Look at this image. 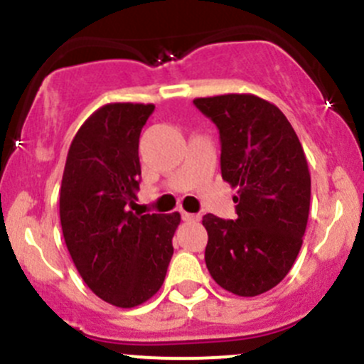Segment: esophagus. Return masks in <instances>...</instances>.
I'll return each mask as SVG.
<instances>
[{
    "mask_svg": "<svg viewBox=\"0 0 364 364\" xmlns=\"http://www.w3.org/2000/svg\"><path fill=\"white\" fill-rule=\"evenodd\" d=\"M181 216H183V220H185V222H190V223L200 222V216H199V215H193V213H186V211H183V213H181Z\"/></svg>",
    "mask_w": 364,
    "mask_h": 364,
    "instance_id": "obj_1",
    "label": "esophagus"
}]
</instances>
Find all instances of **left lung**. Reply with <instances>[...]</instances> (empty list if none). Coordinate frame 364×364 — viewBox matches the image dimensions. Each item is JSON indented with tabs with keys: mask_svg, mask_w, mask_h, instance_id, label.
Masks as SVG:
<instances>
[{
	"mask_svg": "<svg viewBox=\"0 0 364 364\" xmlns=\"http://www.w3.org/2000/svg\"><path fill=\"white\" fill-rule=\"evenodd\" d=\"M218 127L223 181L237 188V218L205 215V266L213 280L236 296L277 287L303 245L310 211V171L285 114L250 93L196 98Z\"/></svg>",
	"mask_w": 364,
	"mask_h": 364,
	"instance_id": "8db88e82",
	"label": "left lung"
}]
</instances>
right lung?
<instances>
[{"mask_svg": "<svg viewBox=\"0 0 364 364\" xmlns=\"http://www.w3.org/2000/svg\"><path fill=\"white\" fill-rule=\"evenodd\" d=\"M153 104L116 102L97 109L70 144L60 190L67 248L84 284L119 308L146 303L160 291L181 222L171 215H135L139 137Z\"/></svg>", "mask_w": 364, "mask_h": 364, "instance_id": "obj_1", "label": "right lung"}]
</instances>
